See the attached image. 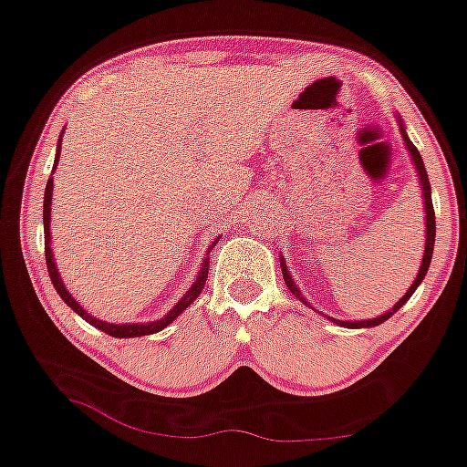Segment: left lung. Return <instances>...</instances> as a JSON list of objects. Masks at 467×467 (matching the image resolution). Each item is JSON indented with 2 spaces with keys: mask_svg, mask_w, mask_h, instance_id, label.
Returning <instances> with one entry per match:
<instances>
[{
  "mask_svg": "<svg viewBox=\"0 0 467 467\" xmlns=\"http://www.w3.org/2000/svg\"><path fill=\"white\" fill-rule=\"evenodd\" d=\"M396 117H398V115H396ZM398 123H400V132H402L404 145H407L409 156H411V161H413V165H415V173H418L420 189H422V200H424V223H426V234H424V237H426V244H424L422 265H420L418 276H415V280H413L411 287L407 289V294H404V296L400 297V300H398L396 305L389 308V311L383 313V316L372 317V319H358V322H344V319H335V317H328V316H326V317L330 319V322H335V324H339V326H346V328H372V326H379V324L387 322V319H389L391 316H394V313L398 311V308L407 305V300H409V297L413 296V291L420 287V283H422V280H424L426 272H429V265H431V258H432V245H435V211H432V198H431V182H429V173H426L424 161H422V156H420L418 148H415V145L411 143V139L407 137V130H404V123H402L400 117H398ZM280 269H283V278H285V283H287V287H289L291 294H294L296 297H300V300L305 302L306 306H311V302H308L306 297L300 294V289H297V285L294 283V278H291V274H289V269H287V263H285V258H283V256H280ZM311 308H313V306H311ZM317 313H319V311H317Z\"/></svg>",
  "mask_w": 467,
  "mask_h": 467,
  "instance_id": "8db88e82",
  "label": "left lung"
}]
</instances>
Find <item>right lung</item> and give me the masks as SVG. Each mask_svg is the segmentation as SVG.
<instances>
[{"label": "right lung", "instance_id": "obj_1", "mask_svg": "<svg viewBox=\"0 0 467 467\" xmlns=\"http://www.w3.org/2000/svg\"><path fill=\"white\" fill-rule=\"evenodd\" d=\"M60 137H63V132H60ZM60 145H63V139H58V150H56V161H54V170H52V173L56 171V167H58ZM52 195H54V178H49V180H47V187H45V200H43L45 263H47L49 278H52V283H54L56 291H58V296L63 297L65 305H67V306H71L73 311H76L78 316H80V317L84 319V322H88L91 326H95V328L104 330L106 335L117 337V339H128V337L154 335V333H159V330L167 328V326H170V324L173 322V319H176V317L180 316V313H182L184 308H187V306L191 305V302H193L195 297L200 296V291L204 289L206 278H209V256H204V261H202V267H200L198 276H195L193 285H191V287L187 289V294H184L182 297H180V300L176 302V305H173V308H171L170 313H165V316H162L161 319H156V322H141V324H110V322H104V319L93 317L91 313H88L87 308H84V306L78 305L76 297H73V296L69 294V291H67L65 283H63V278H60V274H58V267H56V263H54V254H52V233H49V222H52ZM217 241H219V237H217L215 241H213L209 250H213V245H215ZM206 254H209V252H206Z\"/></svg>", "mask_w": 467, "mask_h": 467}]
</instances>
